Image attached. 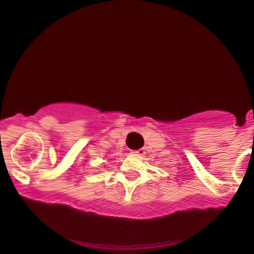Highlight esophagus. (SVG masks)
Segmentation results:
<instances>
[{"label": "esophagus", "instance_id": "esophagus-1", "mask_svg": "<svg viewBox=\"0 0 254 254\" xmlns=\"http://www.w3.org/2000/svg\"><path fill=\"white\" fill-rule=\"evenodd\" d=\"M132 153L135 154V156H144V154H145V150H144V148H139V150L133 151Z\"/></svg>", "mask_w": 254, "mask_h": 254}]
</instances>
